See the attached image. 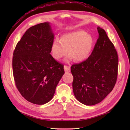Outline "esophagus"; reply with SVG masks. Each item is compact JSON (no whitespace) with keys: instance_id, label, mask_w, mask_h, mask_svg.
I'll list each match as a JSON object with an SVG mask.
<instances>
[{"instance_id":"esophagus-1","label":"esophagus","mask_w":130,"mask_h":130,"mask_svg":"<svg viewBox=\"0 0 130 130\" xmlns=\"http://www.w3.org/2000/svg\"><path fill=\"white\" fill-rule=\"evenodd\" d=\"M64 70H65V71L66 73H69L70 72V67H69V66H67L65 65L64 66Z\"/></svg>"}]
</instances>
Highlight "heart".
Here are the masks:
<instances>
[{"mask_svg":"<svg viewBox=\"0 0 130 130\" xmlns=\"http://www.w3.org/2000/svg\"><path fill=\"white\" fill-rule=\"evenodd\" d=\"M93 45V38L90 35L82 30L62 35L60 40H55L51 46L52 56L60 60L65 56L69 50V60L74 59L76 62L87 59Z\"/></svg>","mask_w":130,"mask_h":130,"instance_id":"heart-1","label":"heart"}]
</instances>
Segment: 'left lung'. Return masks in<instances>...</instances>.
I'll list each match as a JSON object with an SVG mask.
<instances>
[{
    "label": "left lung",
    "instance_id": "1",
    "mask_svg": "<svg viewBox=\"0 0 130 130\" xmlns=\"http://www.w3.org/2000/svg\"><path fill=\"white\" fill-rule=\"evenodd\" d=\"M97 29L98 38L90 56L71 67L74 95L87 106L103 101L113 89L117 79L116 50L106 31L99 27Z\"/></svg>",
    "mask_w": 130,
    "mask_h": 130
}]
</instances>
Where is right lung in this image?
Listing matches in <instances>:
<instances>
[{"mask_svg": "<svg viewBox=\"0 0 130 130\" xmlns=\"http://www.w3.org/2000/svg\"><path fill=\"white\" fill-rule=\"evenodd\" d=\"M54 34L48 22L30 27L13 52L15 84L23 97L36 104L50 101L64 74L63 65L50 54Z\"/></svg>", "mask_w": 130, "mask_h": 130, "instance_id": "right-lung-1", "label": "right lung"}]
</instances>
